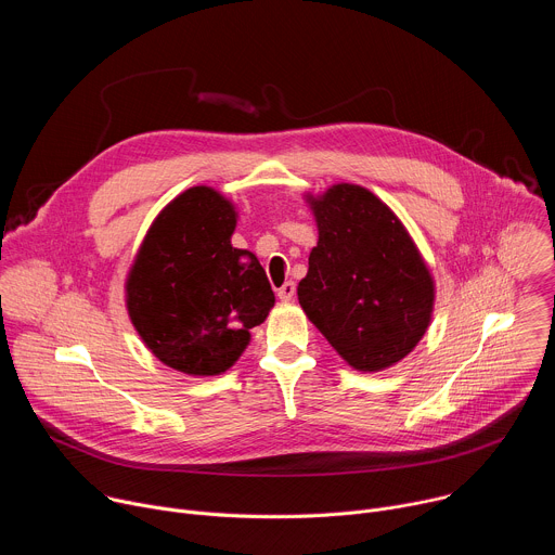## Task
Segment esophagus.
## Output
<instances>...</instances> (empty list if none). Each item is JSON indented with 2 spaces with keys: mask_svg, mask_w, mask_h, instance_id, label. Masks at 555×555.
<instances>
[{
  "mask_svg": "<svg viewBox=\"0 0 555 555\" xmlns=\"http://www.w3.org/2000/svg\"><path fill=\"white\" fill-rule=\"evenodd\" d=\"M294 294H296V285H294L292 281L283 283V285L276 289V296H279L281 300H292V298H294Z\"/></svg>",
  "mask_w": 555,
  "mask_h": 555,
  "instance_id": "1",
  "label": "esophagus"
}]
</instances>
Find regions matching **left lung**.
<instances>
[{"label": "left lung", "instance_id": "8db88e82", "mask_svg": "<svg viewBox=\"0 0 555 555\" xmlns=\"http://www.w3.org/2000/svg\"><path fill=\"white\" fill-rule=\"evenodd\" d=\"M319 246L298 302L358 371L406 358L428 330L435 285L402 221L371 191L336 184L311 199Z\"/></svg>", "mask_w": 555, "mask_h": 555}]
</instances>
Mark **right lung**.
<instances>
[{
  "mask_svg": "<svg viewBox=\"0 0 555 555\" xmlns=\"http://www.w3.org/2000/svg\"><path fill=\"white\" fill-rule=\"evenodd\" d=\"M234 223L217 191H184L149 228L127 279V309L144 345L189 375L232 366L274 305L257 257L230 246Z\"/></svg>",
  "mask_w": 555,
  "mask_h": 555,
  "instance_id": "obj_1",
  "label": "right lung"
}]
</instances>
